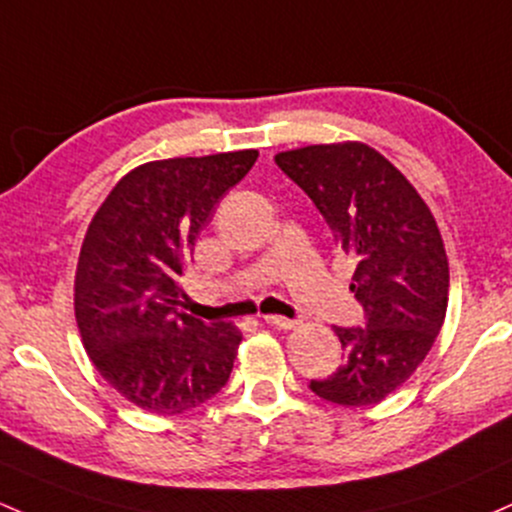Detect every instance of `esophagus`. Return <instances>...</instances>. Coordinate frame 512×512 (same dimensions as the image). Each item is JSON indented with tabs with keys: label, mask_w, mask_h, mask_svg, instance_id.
I'll return each instance as SVG.
<instances>
[{
	"label": "esophagus",
	"mask_w": 512,
	"mask_h": 512,
	"mask_svg": "<svg viewBox=\"0 0 512 512\" xmlns=\"http://www.w3.org/2000/svg\"><path fill=\"white\" fill-rule=\"evenodd\" d=\"M265 323L274 325V328H279V330H291V328H296V320L284 318V316H265Z\"/></svg>",
	"instance_id": "34e87169"
}]
</instances>
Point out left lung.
I'll return each mask as SVG.
<instances>
[{
  "instance_id": "obj_1",
  "label": "left lung",
  "mask_w": 512,
  "mask_h": 512,
  "mask_svg": "<svg viewBox=\"0 0 512 512\" xmlns=\"http://www.w3.org/2000/svg\"><path fill=\"white\" fill-rule=\"evenodd\" d=\"M325 218L338 247L357 260L350 291L367 325L340 328L338 372L311 391L345 408L374 406L420 367L447 313L449 265L428 204L369 145H306L274 155Z\"/></svg>"
}]
</instances>
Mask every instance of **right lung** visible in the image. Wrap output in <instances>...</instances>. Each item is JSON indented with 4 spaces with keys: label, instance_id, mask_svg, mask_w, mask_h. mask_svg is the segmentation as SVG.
<instances>
[{
    "label": "right lung",
    "instance_id": "obj_1",
    "mask_svg": "<svg viewBox=\"0 0 512 512\" xmlns=\"http://www.w3.org/2000/svg\"><path fill=\"white\" fill-rule=\"evenodd\" d=\"M255 160L257 150H238L145 162L89 223L75 274L77 328L106 384L143 411H192L226 386L243 335L184 313L177 279L216 204Z\"/></svg>",
    "mask_w": 512,
    "mask_h": 512
}]
</instances>
